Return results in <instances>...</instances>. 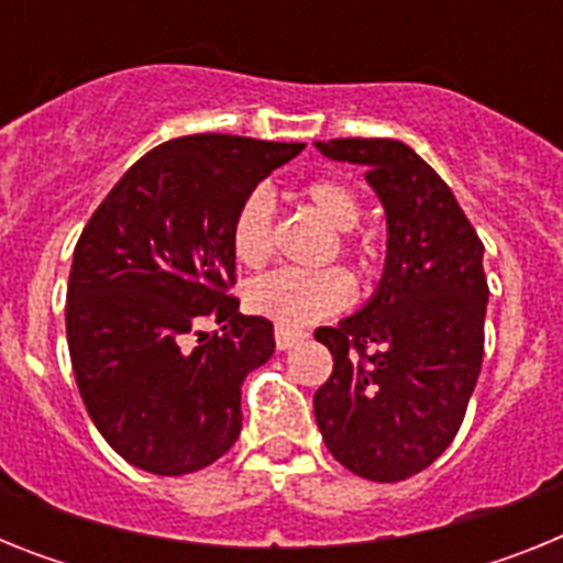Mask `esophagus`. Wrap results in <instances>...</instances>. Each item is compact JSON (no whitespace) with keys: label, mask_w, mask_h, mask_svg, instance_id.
<instances>
[{"label":"esophagus","mask_w":563,"mask_h":563,"mask_svg":"<svg viewBox=\"0 0 563 563\" xmlns=\"http://www.w3.org/2000/svg\"><path fill=\"white\" fill-rule=\"evenodd\" d=\"M301 338H305V332L287 330V327H276V346H278V350H290V346H296Z\"/></svg>","instance_id":"1"}]
</instances>
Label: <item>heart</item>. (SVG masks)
I'll list each match as a JSON object with an SVG mask.
<instances>
[{
    "instance_id": "heart-1",
    "label": "heart",
    "mask_w": 563,
    "mask_h": 563,
    "mask_svg": "<svg viewBox=\"0 0 563 563\" xmlns=\"http://www.w3.org/2000/svg\"><path fill=\"white\" fill-rule=\"evenodd\" d=\"M305 200L312 211L335 231H350L361 222V197L338 177H318L305 188ZM231 251L239 265H265L273 247V208L265 188H253L242 197L231 220ZM341 251L352 258V265L369 276L377 265V251L369 239H343ZM352 278L338 267L324 271H276L251 282L245 290L247 310L271 318L273 324L296 330L316 324L321 318L335 316L350 305Z\"/></svg>"
}]
</instances>
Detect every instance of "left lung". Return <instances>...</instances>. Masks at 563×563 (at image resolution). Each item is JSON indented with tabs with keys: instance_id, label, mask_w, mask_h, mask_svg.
I'll return each instance as SVG.
<instances>
[{
	"instance_id": "obj_1",
	"label": "left lung",
	"mask_w": 563,
	"mask_h": 563,
	"mask_svg": "<svg viewBox=\"0 0 563 563\" xmlns=\"http://www.w3.org/2000/svg\"><path fill=\"white\" fill-rule=\"evenodd\" d=\"M332 161L366 166L389 225L377 292L338 327H318L332 352L316 391L330 454L372 482L420 474L465 420L485 355V245L451 188L415 148L386 137L316 143Z\"/></svg>"
}]
</instances>
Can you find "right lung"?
Returning a JSON list of instances; mask_svg holds the SVG:
<instances>
[{"mask_svg": "<svg viewBox=\"0 0 563 563\" xmlns=\"http://www.w3.org/2000/svg\"><path fill=\"white\" fill-rule=\"evenodd\" d=\"M305 143L188 134L114 183L81 231L67 343L89 417L129 465L194 474L242 431V380L271 361L262 316H242L231 220L247 191ZM221 324L217 333L201 327Z\"/></svg>", "mask_w": 563, "mask_h": 563, "instance_id": "1", "label": "right lung"}]
</instances>
